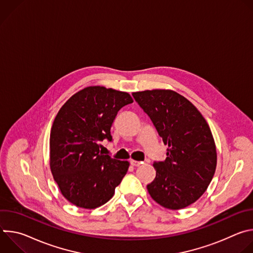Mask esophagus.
Returning a JSON list of instances; mask_svg holds the SVG:
<instances>
[{
  "label": "esophagus",
  "mask_w": 253,
  "mask_h": 253,
  "mask_svg": "<svg viewBox=\"0 0 253 253\" xmlns=\"http://www.w3.org/2000/svg\"><path fill=\"white\" fill-rule=\"evenodd\" d=\"M130 164H131L132 166H134V167H138V166H140V165L142 164V162L136 161V160H130Z\"/></svg>",
  "instance_id": "1"
}]
</instances>
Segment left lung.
<instances>
[{"label":"left lung","mask_w":253,"mask_h":253,"mask_svg":"<svg viewBox=\"0 0 253 253\" xmlns=\"http://www.w3.org/2000/svg\"><path fill=\"white\" fill-rule=\"evenodd\" d=\"M132 95L168 145L166 159L153 163L156 177L147 190L165 208H185L201 197L215 173L217 153L211 130L197 108L175 91Z\"/></svg>","instance_id":"8db88e82"}]
</instances>
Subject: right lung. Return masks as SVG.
Returning <instances> with one entry per match:
<instances>
[{
  "label": "right lung",
  "mask_w": 253,
  "mask_h": 253,
  "mask_svg": "<svg viewBox=\"0 0 253 253\" xmlns=\"http://www.w3.org/2000/svg\"><path fill=\"white\" fill-rule=\"evenodd\" d=\"M132 102L126 92L90 86L61 107L50 134V168L72 204L94 209L113 197L129 162L104 155L101 142L112 140L110 130L118 111Z\"/></svg>",
  "instance_id": "1"
}]
</instances>
